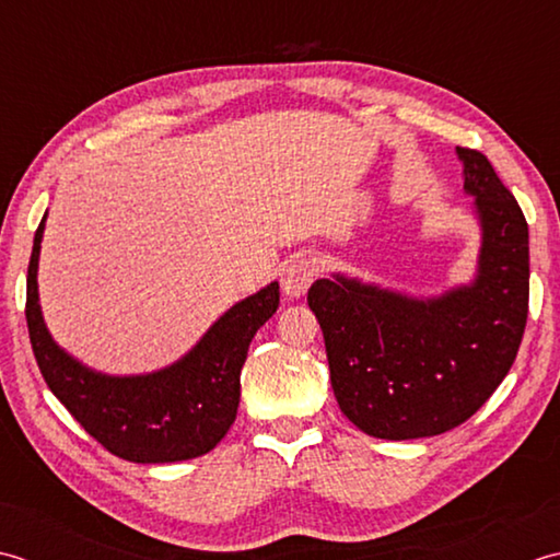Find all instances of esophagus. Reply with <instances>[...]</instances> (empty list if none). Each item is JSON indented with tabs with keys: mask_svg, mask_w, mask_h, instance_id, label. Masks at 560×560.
Returning <instances> with one entry per match:
<instances>
[{
	"mask_svg": "<svg viewBox=\"0 0 560 560\" xmlns=\"http://www.w3.org/2000/svg\"><path fill=\"white\" fill-rule=\"evenodd\" d=\"M318 272L316 266V258L314 256H294L288 268L282 272V290L288 296H302L306 290H310V284L314 282Z\"/></svg>",
	"mask_w": 560,
	"mask_h": 560,
	"instance_id": "obj_1",
	"label": "esophagus"
}]
</instances>
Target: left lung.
Masks as SVG:
<instances>
[{"label": "left lung", "mask_w": 560, "mask_h": 560, "mask_svg": "<svg viewBox=\"0 0 560 560\" xmlns=\"http://www.w3.org/2000/svg\"><path fill=\"white\" fill-rule=\"evenodd\" d=\"M456 154L483 232L471 284L416 300L334 276L306 294L340 410L380 440L432 438L469 420L505 380L527 326V220L481 152Z\"/></svg>", "instance_id": "obj_1"}]
</instances>
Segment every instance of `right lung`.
<instances>
[{
  "label": "right lung",
  "instance_id": "1",
  "mask_svg": "<svg viewBox=\"0 0 560 560\" xmlns=\"http://www.w3.org/2000/svg\"><path fill=\"white\" fill-rule=\"evenodd\" d=\"M43 230L45 217L31 250L26 322L33 355L50 392L91 438L120 459L166 464L214 450L236 418L238 376L250 338L278 312L280 284L270 282L234 304L171 368L137 376L101 374L67 355L45 328L36 280Z\"/></svg>",
  "mask_w": 560,
  "mask_h": 560
}]
</instances>
